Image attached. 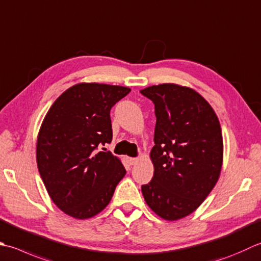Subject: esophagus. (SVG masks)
<instances>
[{
    "label": "esophagus",
    "mask_w": 261,
    "mask_h": 261,
    "mask_svg": "<svg viewBox=\"0 0 261 261\" xmlns=\"http://www.w3.org/2000/svg\"><path fill=\"white\" fill-rule=\"evenodd\" d=\"M127 161H129V163H130V165H135V164H137V163H138V161H139V160H138V158H134V157H130V158H129V160H127Z\"/></svg>",
    "instance_id": "34e87169"
}]
</instances>
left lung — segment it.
Returning a JSON list of instances; mask_svg holds the SVG:
<instances>
[{
  "mask_svg": "<svg viewBox=\"0 0 261 261\" xmlns=\"http://www.w3.org/2000/svg\"><path fill=\"white\" fill-rule=\"evenodd\" d=\"M140 93L155 105L150 158L154 176L141 187L147 205L166 221L190 215L221 174L223 137L208 101L188 87L163 84Z\"/></svg>",
  "mask_w": 261,
  "mask_h": 261,
  "instance_id": "left-lung-1",
  "label": "left lung"
}]
</instances>
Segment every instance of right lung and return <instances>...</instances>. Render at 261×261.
Instances as JSON below:
<instances>
[{"label":"right lung","mask_w":261,"mask_h":261,"mask_svg":"<svg viewBox=\"0 0 261 261\" xmlns=\"http://www.w3.org/2000/svg\"><path fill=\"white\" fill-rule=\"evenodd\" d=\"M131 91L122 86L78 84L50 106L40 126L36 160L48 195L61 211L90 218L109 205L125 168L111 151L110 112Z\"/></svg>","instance_id":"right-lung-1"}]
</instances>
